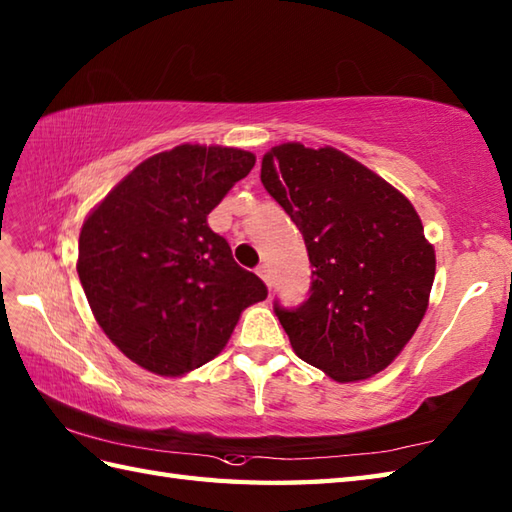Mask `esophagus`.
<instances>
[{
    "instance_id": "esophagus-1",
    "label": "esophagus",
    "mask_w": 512,
    "mask_h": 512,
    "mask_svg": "<svg viewBox=\"0 0 512 512\" xmlns=\"http://www.w3.org/2000/svg\"><path fill=\"white\" fill-rule=\"evenodd\" d=\"M257 275L264 279V284L270 288V284H273V277H270V268L266 266V264H262V266H257Z\"/></svg>"
}]
</instances>
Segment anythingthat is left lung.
<instances>
[{
  "instance_id": "1",
  "label": "left lung",
  "mask_w": 512,
  "mask_h": 512,
  "mask_svg": "<svg viewBox=\"0 0 512 512\" xmlns=\"http://www.w3.org/2000/svg\"><path fill=\"white\" fill-rule=\"evenodd\" d=\"M262 182L314 266L301 306L275 303L292 350L339 383L383 372L418 330L436 277L413 204L334 147L277 145L262 160Z\"/></svg>"
}]
</instances>
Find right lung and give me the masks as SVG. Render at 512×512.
<instances>
[{
  "mask_svg": "<svg viewBox=\"0 0 512 512\" xmlns=\"http://www.w3.org/2000/svg\"><path fill=\"white\" fill-rule=\"evenodd\" d=\"M253 167L244 149L178 145L140 162L83 222L76 273L94 319L147 372L209 363L242 310L266 299L206 222Z\"/></svg>",
  "mask_w": 512,
  "mask_h": 512,
  "instance_id": "1",
  "label": "right lung"
}]
</instances>
